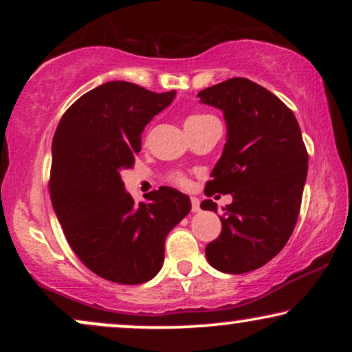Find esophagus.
<instances>
[{
	"label": "esophagus",
	"mask_w": 352,
	"mask_h": 352,
	"mask_svg": "<svg viewBox=\"0 0 352 352\" xmlns=\"http://www.w3.org/2000/svg\"><path fill=\"white\" fill-rule=\"evenodd\" d=\"M190 201H192V212H193V213L199 212V210H200V201H199V199H192Z\"/></svg>",
	"instance_id": "esophagus-1"
}]
</instances>
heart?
Wrapping results in <instances>:
<instances>
[{"mask_svg": "<svg viewBox=\"0 0 352 352\" xmlns=\"http://www.w3.org/2000/svg\"><path fill=\"white\" fill-rule=\"evenodd\" d=\"M210 117H213V116H208V114H193V116H190L187 120H185V125L201 122V120H207V119H210ZM168 180H170L173 185H177V187H180V188H188L190 187V180L184 175V173H180V172L172 173V175L168 177Z\"/></svg>", "mask_w": 352, "mask_h": 352, "instance_id": "b5f03b06", "label": "heart"}]
</instances>
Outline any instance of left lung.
<instances>
[{"instance_id":"8db88e82","label":"left lung","mask_w":352,"mask_h":352,"mask_svg":"<svg viewBox=\"0 0 352 352\" xmlns=\"http://www.w3.org/2000/svg\"><path fill=\"white\" fill-rule=\"evenodd\" d=\"M199 98L223 112L228 131L205 195L233 197L220 217L221 233L205 254L218 272H253L292 236L308 175V151L292 109L253 80L227 79L200 91ZM200 207L217 212L213 200Z\"/></svg>"}]
</instances>
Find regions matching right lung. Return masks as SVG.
<instances>
[{
    "label": "right lung",
    "instance_id": "right-lung-1",
    "mask_svg": "<svg viewBox=\"0 0 352 352\" xmlns=\"http://www.w3.org/2000/svg\"><path fill=\"white\" fill-rule=\"evenodd\" d=\"M175 98L112 80L60 117L52 139L50 195L64 236L84 265L120 285H140L162 268L165 238L188 215L190 199L172 187L135 204L120 172L134 167L144 127Z\"/></svg>",
    "mask_w": 352,
    "mask_h": 352
}]
</instances>
